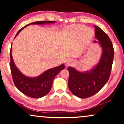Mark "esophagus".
<instances>
[{
    "instance_id": "34e87169",
    "label": "esophagus",
    "mask_w": 124,
    "mask_h": 124,
    "mask_svg": "<svg viewBox=\"0 0 124 124\" xmlns=\"http://www.w3.org/2000/svg\"><path fill=\"white\" fill-rule=\"evenodd\" d=\"M72 63H73V61L71 60V59H68V60H67V62H66V65L68 66L72 64Z\"/></svg>"
}]
</instances>
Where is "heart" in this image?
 I'll return each mask as SVG.
<instances>
[{"label": "heart", "instance_id": "b5f03b06", "mask_svg": "<svg viewBox=\"0 0 124 124\" xmlns=\"http://www.w3.org/2000/svg\"><path fill=\"white\" fill-rule=\"evenodd\" d=\"M70 30L74 34L78 36L82 35L84 38L90 39L93 37L94 31L91 29L86 28L84 25H76L70 27Z\"/></svg>", "mask_w": 124, "mask_h": 124}]
</instances>
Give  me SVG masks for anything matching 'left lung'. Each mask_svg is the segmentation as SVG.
Returning <instances> with one entry per match:
<instances>
[{
    "label": "left lung",
    "mask_w": 124,
    "mask_h": 124,
    "mask_svg": "<svg viewBox=\"0 0 124 124\" xmlns=\"http://www.w3.org/2000/svg\"><path fill=\"white\" fill-rule=\"evenodd\" d=\"M94 43L101 48V58L90 70L81 72L73 67H68L69 72L68 87L74 95L79 98H87L101 90L109 79L112 66L114 50L109 37L99 27L95 26Z\"/></svg>",
    "instance_id": "1"
}]
</instances>
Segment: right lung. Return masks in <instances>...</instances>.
Wrapping results in <instances>:
<instances>
[{
    "label": "right lung",
    "instance_id": "right-lung-1",
    "mask_svg": "<svg viewBox=\"0 0 124 124\" xmlns=\"http://www.w3.org/2000/svg\"><path fill=\"white\" fill-rule=\"evenodd\" d=\"M56 23V21H36L30 23L26 25L16 34L15 38L20 33L23 29L30 25H45L50 24ZM12 44L10 51V68H11L12 76L13 82L16 87L25 95L33 98H40L45 96L50 92L52 87L53 79L59 72L64 69L65 65L64 64H61L57 67L47 69L45 72L36 77H28L23 74L15 65L12 55Z\"/></svg>",
    "mask_w": 124,
    "mask_h": 124
}]
</instances>
